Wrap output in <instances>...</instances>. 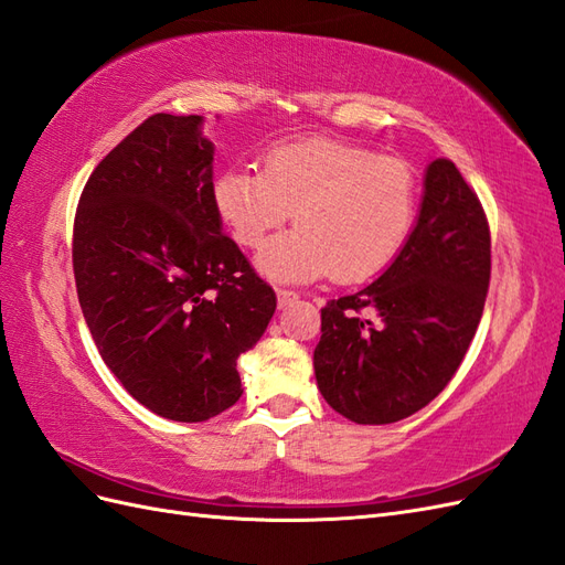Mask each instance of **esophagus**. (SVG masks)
<instances>
[{"instance_id":"1","label":"esophagus","mask_w":565,"mask_h":565,"mask_svg":"<svg viewBox=\"0 0 565 565\" xmlns=\"http://www.w3.org/2000/svg\"><path fill=\"white\" fill-rule=\"evenodd\" d=\"M277 298H279V308H286V305H291L298 300L296 291H288V288H277Z\"/></svg>"}]
</instances>
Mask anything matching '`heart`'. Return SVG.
Here are the masks:
<instances>
[{
	"label": "heart",
	"mask_w": 565,
	"mask_h": 565,
	"mask_svg": "<svg viewBox=\"0 0 565 565\" xmlns=\"http://www.w3.org/2000/svg\"><path fill=\"white\" fill-rule=\"evenodd\" d=\"M418 196L407 160L331 137L277 143L260 172L232 168L213 182L215 211L244 248L260 246L296 207L298 227L257 255L274 281L374 277L409 241Z\"/></svg>",
	"instance_id": "1"
}]
</instances>
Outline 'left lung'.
Here are the masks:
<instances>
[{
  "label": "left lung",
  "instance_id": "left-lung-1",
  "mask_svg": "<svg viewBox=\"0 0 565 565\" xmlns=\"http://www.w3.org/2000/svg\"><path fill=\"white\" fill-rule=\"evenodd\" d=\"M490 286V227L452 160L426 170L424 201L393 265L358 294L321 308L315 376L354 424H395L452 381Z\"/></svg>",
  "mask_w": 565,
  "mask_h": 565
}]
</instances>
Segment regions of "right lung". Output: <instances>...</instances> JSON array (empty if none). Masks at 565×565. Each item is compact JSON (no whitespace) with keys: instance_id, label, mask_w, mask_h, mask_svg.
I'll list each match as a JSON object with an SVG mask.
<instances>
[{"instance_id":"1","label":"right lung","mask_w":565,"mask_h":565,"mask_svg":"<svg viewBox=\"0 0 565 565\" xmlns=\"http://www.w3.org/2000/svg\"><path fill=\"white\" fill-rule=\"evenodd\" d=\"M201 122L143 120L94 168L73 224L77 300L106 366L143 407L184 424L241 397L238 354L277 310L222 234Z\"/></svg>"}]
</instances>
